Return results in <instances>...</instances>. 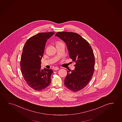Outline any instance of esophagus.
I'll return each mask as SVG.
<instances>
[{"label":"esophagus","instance_id":"1","mask_svg":"<svg viewBox=\"0 0 122 122\" xmlns=\"http://www.w3.org/2000/svg\"><path fill=\"white\" fill-rule=\"evenodd\" d=\"M59 68H58V67H55V68H54V70H57L59 69Z\"/></svg>","mask_w":122,"mask_h":122}]
</instances>
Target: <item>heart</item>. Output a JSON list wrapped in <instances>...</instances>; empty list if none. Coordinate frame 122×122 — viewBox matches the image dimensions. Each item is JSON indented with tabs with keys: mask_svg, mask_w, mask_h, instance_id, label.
<instances>
[{
	"mask_svg": "<svg viewBox=\"0 0 122 122\" xmlns=\"http://www.w3.org/2000/svg\"><path fill=\"white\" fill-rule=\"evenodd\" d=\"M61 43V42H60L58 41L57 42V43H56V44H60V43Z\"/></svg>",
	"mask_w": 122,
	"mask_h": 122,
	"instance_id": "heart-1",
	"label": "heart"
}]
</instances>
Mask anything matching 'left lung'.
Listing matches in <instances>:
<instances>
[{"mask_svg": "<svg viewBox=\"0 0 122 122\" xmlns=\"http://www.w3.org/2000/svg\"><path fill=\"white\" fill-rule=\"evenodd\" d=\"M55 36L66 44L70 57L76 62L74 70L67 71L64 85L71 91H79L88 84L94 71L95 58L92 48L77 33L60 31Z\"/></svg>", "mask_w": 122, "mask_h": 122, "instance_id": "1", "label": "left lung"}]
</instances>
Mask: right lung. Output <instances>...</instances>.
<instances>
[{"label": "right lung", "mask_w": 122, "mask_h": 122, "mask_svg": "<svg viewBox=\"0 0 122 122\" xmlns=\"http://www.w3.org/2000/svg\"><path fill=\"white\" fill-rule=\"evenodd\" d=\"M55 32H42L30 37L23 48L21 71L29 87L37 91L45 89L51 83V69L41 70V60L46 43Z\"/></svg>", "instance_id": "add662e5"}]
</instances>
